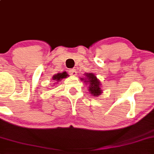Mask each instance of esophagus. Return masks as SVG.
I'll use <instances>...</instances> for the list:
<instances>
[{
	"instance_id": "34e87169",
	"label": "esophagus",
	"mask_w": 154,
	"mask_h": 154,
	"mask_svg": "<svg viewBox=\"0 0 154 154\" xmlns=\"http://www.w3.org/2000/svg\"><path fill=\"white\" fill-rule=\"evenodd\" d=\"M77 70H76V69H69V73L72 76H77Z\"/></svg>"
}]
</instances>
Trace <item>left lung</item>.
Segmentation results:
<instances>
[{
	"label": "left lung",
	"mask_w": 154,
	"mask_h": 154,
	"mask_svg": "<svg viewBox=\"0 0 154 154\" xmlns=\"http://www.w3.org/2000/svg\"><path fill=\"white\" fill-rule=\"evenodd\" d=\"M85 77H81V81H84L85 85H88L89 93L94 97H98L102 93L101 84L93 73H85Z\"/></svg>",
	"instance_id": "obj_1"
}]
</instances>
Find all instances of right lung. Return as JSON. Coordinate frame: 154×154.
Wrapping results in <instances>:
<instances>
[{
  "label": "right lung",
  "instance_id": "1",
  "mask_svg": "<svg viewBox=\"0 0 154 154\" xmlns=\"http://www.w3.org/2000/svg\"><path fill=\"white\" fill-rule=\"evenodd\" d=\"M67 77H69V75L67 74L66 71L62 72V73H56L55 75L53 76V81H54V83L53 84V85H55L57 83H58L59 81H62L63 79L64 78H66Z\"/></svg>",
  "mask_w": 154,
  "mask_h": 154
}]
</instances>
